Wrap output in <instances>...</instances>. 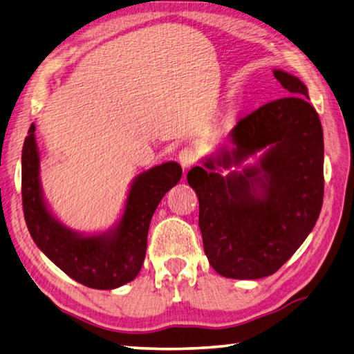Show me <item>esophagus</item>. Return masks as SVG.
<instances>
[{
  "mask_svg": "<svg viewBox=\"0 0 354 354\" xmlns=\"http://www.w3.org/2000/svg\"><path fill=\"white\" fill-rule=\"evenodd\" d=\"M178 160H179V165L183 166V169L187 170L193 165H196L197 153L192 148H184V149H180V152L178 153Z\"/></svg>",
  "mask_w": 354,
  "mask_h": 354,
  "instance_id": "34e87169",
  "label": "esophagus"
}]
</instances>
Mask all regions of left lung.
I'll list each match as a JSON object with an SVG mask.
<instances>
[{"instance_id": "left-lung-1", "label": "left lung", "mask_w": 354, "mask_h": 354, "mask_svg": "<svg viewBox=\"0 0 354 354\" xmlns=\"http://www.w3.org/2000/svg\"><path fill=\"white\" fill-rule=\"evenodd\" d=\"M274 76L293 97L241 118L227 145L188 171L211 266L225 278H265L302 245L323 205V129L308 88L284 70ZM262 151L254 165L247 158ZM237 169L224 177L221 169Z\"/></svg>"}]
</instances>
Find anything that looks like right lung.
Wrapping results in <instances>:
<instances>
[{
    "label": "right lung",
    "instance_id": "obj_1",
    "mask_svg": "<svg viewBox=\"0 0 354 354\" xmlns=\"http://www.w3.org/2000/svg\"><path fill=\"white\" fill-rule=\"evenodd\" d=\"M31 124L22 148V205L26 227L44 256L77 283L112 290L140 272L149 223L158 203L175 187L183 169L175 161L145 170L131 180L124 212L111 229L85 234L68 229L52 214L40 184V152Z\"/></svg>",
    "mask_w": 354,
    "mask_h": 354
}]
</instances>
